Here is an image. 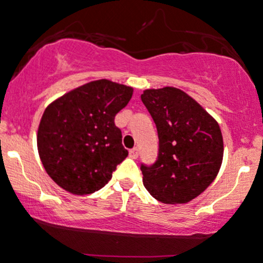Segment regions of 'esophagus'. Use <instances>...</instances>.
<instances>
[{"label": "esophagus", "instance_id": "esophagus-1", "mask_svg": "<svg viewBox=\"0 0 263 263\" xmlns=\"http://www.w3.org/2000/svg\"><path fill=\"white\" fill-rule=\"evenodd\" d=\"M129 156H130L133 159L138 158V156H139V149H138L137 147L133 148V149H130V152H129Z\"/></svg>", "mask_w": 263, "mask_h": 263}]
</instances>
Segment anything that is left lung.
I'll return each instance as SVG.
<instances>
[{
  "label": "left lung",
  "mask_w": 263,
  "mask_h": 263,
  "mask_svg": "<svg viewBox=\"0 0 263 263\" xmlns=\"http://www.w3.org/2000/svg\"><path fill=\"white\" fill-rule=\"evenodd\" d=\"M143 104L158 133V156L142 163L143 183L164 204H185L215 180L223 161L218 123L192 97L175 87L145 90Z\"/></svg>",
  "instance_id": "1"
}]
</instances>
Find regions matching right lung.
<instances>
[{
    "label": "right lung",
    "mask_w": 263,
    "mask_h": 263,
    "mask_svg": "<svg viewBox=\"0 0 263 263\" xmlns=\"http://www.w3.org/2000/svg\"><path fill=\"white\" fill-rule=\"evenodd\" d=\"M133 88L111 81L86 83L51 102L42 116L37 151L51 180L74 195L104 187L128 156L115 116Z\"/></svg>",
    "instance_id": "right-lung-1"
}]
</instances>
